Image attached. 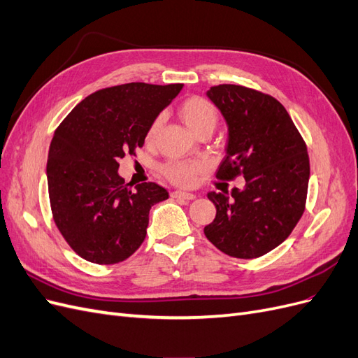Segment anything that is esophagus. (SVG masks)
<instances>
[{
	"instance_id": "obj_1",
	"label": "esophagus",
	"mask_w": 358,
	"mask_h": 358,
	"mask_svg": "<svg viewBox=\"0 0 358 358\" xmlns=\"http://www.w3.org/2000/svg\"><path fill=\"white\" fill-rule=\"evenodd\" d=\"M171 199H179V200H194L196 199V194L185 192V191H173Z\"/></svg>"
}]
</instances>
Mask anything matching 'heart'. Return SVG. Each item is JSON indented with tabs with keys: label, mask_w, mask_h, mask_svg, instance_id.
Listing matches in <instances>:
<instances>
[{
	"label": "heart",
	"mask_w": 358,
	"mask_h": 358,
	"mask_svg": "<svg viewBox=\"0 0 358 358\" xmlns=\"http://www.w3.org/2000/svg\"><path fill=\"white\" fill-rule=\"evenodd\" d=\"M179 115L182 117V121L185 122V125L194 134L199 133L203 128H215L216 121H218V112H216V107L213 106V103L199 95H194L187 100H183L182 104L179 106ZM161 124H162L161 115L152 119V122L149 124L146 129V136H145L146 142H152V140L157 137ZM199 171H200V164H197V162H182V161L169 162V164L162 169V173H164L167 179L182 187L192 185Z\"/></svg>",
	"instance_id": "obj_1"
}]
</instances>
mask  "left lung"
Returning a JSON list of instances; mask_svg holds the SVG:
<instances>
[{"label":"left lung","instance_id":"left-lung-1","mask_svg":"<svg viewBox=\"0 0 358 358\" xmlns=\"http://www.w3.org/2000/svg\"><path fill=\"white\" fill-rule=\"evenodd\" d=\"M208 96L229 127L227 155L216 179L242 175L246 185L231 194H208L216 215L204 234L230 257H262L287 239L305 212L310 173L306 143L272 95L218 85Z\"/></svg>","mask_w":358,"mask_h":358}]
</instances>
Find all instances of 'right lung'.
<instances>
[{
	"mask_svg": "<svg viewBox=\"0 0 358 358\" xmlns=\"http://www.w3.org/2000/svg\"><path fill=\"white\" fill-rule=\"evenodd\" d=\"M182 86L133 82L100 90L53 134L46 167L53 221L86 262L116 264L133 255L146 237L150 208L169 199L154 182L129 189L117 161L136 155L149 124Z\"/></svg>",
	"mask_w": 358,
	"mask_h": 358,
	"instance_id": "obj_1",
	"label": "right lung"
}]
</instances>
